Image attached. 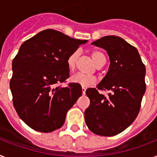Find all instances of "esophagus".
<instances>
[{
	"label": "esophagus",
	"instance_id": "1",
	"mask_svg": "<svg viewBox=\"0 0 157 157\" xmlns=\"http://www.w3.org/2000/svg\"><path fill=\"white\" fill-rule=\"evenodd\" d=\"M86 89L85 87H82V94H86Z\"/></svg>",
	"mask_w": 157,
	"mask_h": 157
}]
</instances>
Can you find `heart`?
Wrapping results in <instances>:
<instances>
[{"label":"heart","mask_w":157,"mask_h":157,"mask_svg":"<svg viewBox=\"0 0 157 157\" xmlns=\"http://www.w3.org/2000/svg\"><path fill=\"white\" fill-rule=\"evenodd\" d=\"M78 55H79V52L78 50H76L68 57L67 63L70 70H73L75 68ZM91 57H92L93 60L94 61V63H96L98 67L102 63H105V62H106V57L100 51H97V50L92 51L91 52ZM71 81L74 83L78 84L82 87H88V86H92V85L96 83L95 77L91 75H83V74L81 73L75 74L74 75L71 76Z\"/></svg>","instance_id":"b5f03b06"}]
</instances>
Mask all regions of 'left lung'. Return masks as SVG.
<instances>
[{
	"mask_svg": "<svg viewBox=\"0 0 157 157\" xmlns=\"http://www.w3.org/2000/svg\"><path fill=\"white\" fill-rule=\"evenodd\" d=\"M92 45L107 50L110 67L97 89L86 90L90 103L85 121L94 134L112 136L130 126L139 114L146 90L145 66L136 48L120 37L105 36ZM99 90L111 93L105 97Z\"/></svg>",
	"mask_w": 157,
	"mask_h": 157,
	"instance_id": "8db88e82",
	"label": "left lung"
}]
</instances>
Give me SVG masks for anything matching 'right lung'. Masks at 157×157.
Segmentation results:
<instances>
[{"label":"right lung","mask_w":157,"mask_h":157,"mask_svg":"<svg viewBox=\"0 0 157 157\" xmlns=\"http://www.w3.org/2000/svg\"><path fill=\"white\" fill-rule=\"evenodd\" d=\"M86 41L45 29L21 46L12 63L10 90L17 113L32 129L51 132L63 125L82 91L74 82L58 85L70 76L68 57Z\"/></svg>","instance_id":"add662e5"}]
</instances>
